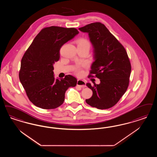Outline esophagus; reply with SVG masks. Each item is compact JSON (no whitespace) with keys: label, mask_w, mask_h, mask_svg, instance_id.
<instances>
[{"label":"esophagus","mask_w":157,"mask_h":157,"mask_svg":"<svg viewBox=\"0 0 157 157\" xmlns=\"http://www.w3.org/2000/svg\"><path fill=\"white\" fill-rule=\"evenodd\" d=\"M77 85L80 86L81 88H85L86 87V82L81 79H78L77 81Z\"/></svg>","instance_id":"1"}]
</instances>
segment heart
<instances>
[{
    "label": "heart",
    "instance_id": "obj_1",
    "mask_svg": "<svg viewBox=\"0 0 157 157\" xmlns=\"http://www.w3.org/2000/svg\"><path fill=\"white\" fill-rule=\"evenodd\" d=\"M76 43L78 45V47H90L89 41L87 39L85 38H80L76 41ZM76 73L78 75H81L82 74V70L79 67H77L75 69Z\"/></svg>",
    "mask_w": 157,
    "mask_h": 157
}]
</instances>
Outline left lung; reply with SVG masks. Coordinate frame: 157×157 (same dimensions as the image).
I'll return each instance as SVG.
<instances>
[{"label": "left lung", "mask_w": 157, "mask_h": 157, "mask_svg": "<svg viewBox=\"0 0 157 157\" xmlns=\"http://www.w3.org/2000/svg\"><path fill=\"white\" fill-rule=\"evenodd\" d=\"M87 33L94 48V61L91 65L89 76L94 74L100 79L99 84L86 86L92 96L86 102L99 109L114 106L125 94L129 84L131 64L124 47L100 22L90 23L79 28Z\"/></svg>", "instance_id": "8db88e82"}]
</instances>
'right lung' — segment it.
I'll use <instances>...</instances> for the list:
<instances>
[{
  "label": "right lung",
  "instance_id": "1",
  "mask_svg": "<svg viewBox=\"0 0 157 157\" xmlns=\"http://www.w3.org/2000/svg\"><path fill=\"white\" fill-rule=\"evenodd\" d=\"M78 33L75 28L45 27L25 51L21 61L19 79L35 106L56 109L63 103L66 90L76 85V78L70 75L56 79L53 64L59 59L61 47Z\"/></svg>",
  "mask_w": 157,
  "mask_h": 157
}]
</instances>
